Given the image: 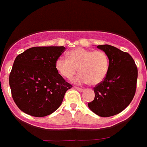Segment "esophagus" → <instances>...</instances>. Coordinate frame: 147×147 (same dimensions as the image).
Returning a JSON list of instances; mask_svg holds the SVG:
<instances>
[{
    "mask_svg": "<svg viewBox=\"0 0 147 147\" xmlns=\"http://www.w3.org/2000/svg\"><path fill=\"white\" fill-rule=\"evenodd\" d=\"M75 88H76V90H77L79 91V92H83V91L84 90V89L80 88V87H75Z\"/></svg>",
    "mask_w": 147,
    "mask_h": 147,
    "instance_id": "obj_1",
    "label": "esophagus"
}]
</instances>
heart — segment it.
I'll return each instance as SVG.
<instances>
[{
  "mask_svg": "<svg viewBox=\"0 0 147 147\" xmlns=\"http://www.w3.org/2000/svg\"><path fill=\"white\" fill-rule=\"evenodd\" d=\"M109 64V57L104 51L77 48L69 51L68 58L59 57L55 62V68L60 76L67 79L77 72L78 68L80 73L72 82L76 84L89 82L90 84L96 85L105 79Z\"/></svg>",
  "mask_w": 147,
  "mask_h": 147,
  "instance_id": "1",
  "label": "heart"
}]
</instances>
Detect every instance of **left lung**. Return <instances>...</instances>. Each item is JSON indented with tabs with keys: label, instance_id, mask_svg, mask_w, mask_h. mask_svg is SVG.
<instances>
[{
	"label": "left lung",
	"instance_id": "left-lung-1",
	"mask_svg": "<svg viewBox=\"0 0 147 147\" xmlns=\"http://www.w3.org/2000/svg\"><path fill=\"white\" fill-rule=\"evenodd\" d=\"M109 57L108 73L104 81L94 87V100L89 108L97 115L108 117L128 107L136 91L138 68L129 54L110 45H98Z\"/></svg>",
	"mask_w": 147,
	"mask_h": 147
}]
</instances>
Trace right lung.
Here are the masks:
<instances>
[{
    "label": "right lung",
    "instance_id": "obj_1",
    "mask_svg": "<svg viewBox=\"0 0 147 147\" xmlns=\"http://www.w3.org/2000/svg\"><path fill=\"white\" fill-rule=\"evenodd\" d=\"M63 46L33 47L15 59L9 82L18 108L27 114L42 117L55 112L61 105L70 84L55 68L65 51Z\"/></svg>",
    "mask_w": 147,
    "mask_h": 147
}]
</instances>
